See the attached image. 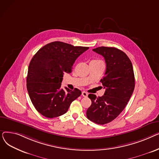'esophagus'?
Returning <instances> with one entry per match:
<instances>
[{"label": "esophagus", "mask_w": 159, "mask_h": 159, "mask_svg": "<svg viewBox=\"0 0 159 159\" xmlns=\"http://www.w3.org/2000/svg\"><path fill=\"white\" fill-rule=\"evenodd\" d=\"M82 95L83 97H87L88 94L87 92H86V91H82Z\"/></svg>", "instance_id": "obj_1"}]
</instances>
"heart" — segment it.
<instances>
[{"label":"heart","instance_id":"obj_1","mask_svg":"<svg viewBox=\"0 0 159 159\" xmlns=\"http://www.w3.org/2000/svg\"><path fill=\"white\" fill-rule=\"evenodd\" d=\"M91 62H93V63H98V62H102V61L101 60H93L91 61Z\"/></svg>","mask_w":159,"mask_h":159}]
</instances>
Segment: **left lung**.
I'll return each instance as SVG.
<instances>
[{
    "label": "left lung",
    "instance_id": "obj_1",
    "mask_svg": "<svg viewBox=\"0 0 159 159\" xmlns=\"http://www.w3.org/2000/svg\"><path fill=\"white\" fill-rule=\"evenodd\" d=\"M93 51L105 59L106 70L101 80L105 92L98 97L89 94L91 105L86 116L91 121L102 125L113 120L124 110L134 90L135 76L130 59L121 50L101 46Z\"/></svg>",
    "mask_w": 159,
    "mask_h": 159
}]
</instances>
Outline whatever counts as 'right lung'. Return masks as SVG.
Wrapping results in <instances>:
<instances>
[{
    "label": "right lung",
    "instance_id": "1",
    "mask_svg": "<svg viewBox=\"0 0 159 159\" xmlns=\"http://www.w3.org/2000/svg\"><path fill=\"white\" fill-rule=\"evenodd\" d=\"M88 47L74 46L59 41L40 48L30 61L26 86L32 104L47 118L59 116L68 111L81 91L61 88L64 74L70 73L75 60Z\"/></svg>",
    "mask_w": 159,
    "mask_h": 159
}]
</instances>
